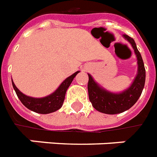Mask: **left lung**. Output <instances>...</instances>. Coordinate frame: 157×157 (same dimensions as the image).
Returning a JSON list of instances; mask_svg holds the SVG:
<instances>
[{
  "label": "left lung",
  "mask_w": 157,
  "mask_h": 157,
  "mask_svg": "<svg viewBox=\"0 0 157 157\" xmlns=\"http://www.w3.org/2000/svg\"><path fill=\"white\" fill-rule=\"evenodd\" d=\"M123 36L131 44L138 60V73L131 86L121 93H112L106 90L103 87H100L94 81L91 75L88 74V93L90 101L97 111L105 114H118L129 109L138 101L145 85L146 71L141 54L137 49L135 41L128 35L124 34Z\"/></svg>",
  "instance_id": "1"
}]
</instances>
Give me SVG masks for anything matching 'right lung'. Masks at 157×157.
I'll list each match as a JSON object with an SVG mask.
<instances>
[{"label":"right lung","instance_id":"add662e5","mask_svg":"<svg viewBox=\"0 0 157 157\" xmlns=\"http://www.w3.org/2000/svg\"><path fill=\"white\" fill-rule=\"evenodd\" d=\"M78 72L80 71H76L71 76L67 77L66 80H64L54 93L44 98H33L25 95L16 87L13 81H12V85L18 98L27 108L40 114H48L59 110L63 106L67 90L68 89L69 86L73 81L74 77Z\"/></svg>","mask_w":157,"mask_h":157}]
</instances>
